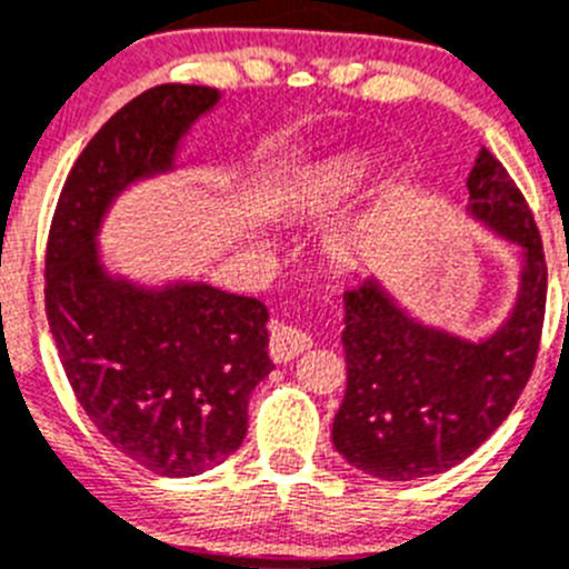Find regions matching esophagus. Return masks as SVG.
I'll list each match as a JSON object with an SVG mask.
<instances>
[{
  "label": "esophagus",
  "mask_w": 569,
  "mask_h": 569,
  "mask_svg": "<svg viewBox=\"0 0 569 569\" xmlns=\"http://www.w3.org/2000/svg\"><path fill=\"white\" fill-rule=\"evenodd\" d=\"M311 348V335L303 329L289 326V322H272V337H269V355L274 362H289Z\"/></svg>",
  "instance_id": "1"
}]
</instances>
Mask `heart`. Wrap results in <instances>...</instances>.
<instances>
[{
  "label": "heart",
  "instance_id": "heart-1",
  "mask_svg": "<svg viewBox=\"0 0 569 569\" xmlns=\"http://www.w3.org/2000/svg\"><path fill=\"white\" fill-rule=\"evenodd\" d=\"M368 156L360 150H342L309 163L289 181L280 196V207L291 221H326L340 212L368 176ZM371 249V227L355 223L335 232L326 243L331 263L351 269Z\"/></svg>",
  "mask_w": 569,
  "mask_h": 569
}]
</instances>
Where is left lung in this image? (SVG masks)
<instances>
[{"label":"left lung","instance_id":"left-lung-1","mask_svg":"<svg viewBox=\"0 0 569 569\" xmlns=\"http://www.w3.org/2000/svg\"><path fill=\"white\" fill-rule=\"evenodd\" d=\"M470 214L521 249L510 317L485 340L422 326L366 280L346 291V397L331 439L348 465L386 482L442 473L513 411L539 355L547 263L525 196L482 147L468 176Z\"/></svg>","mask_w":569,"mask_h":569}]
</instances>
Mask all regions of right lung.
<instances>
[{
  "instance_id": "obj_1",
  "label": "right lung",
  "mask_w": 569,
  "mask_h": 569,
  "mask_svg": "<svg viewBox=\"0 0 569 569\" xmlns=\"http://www.w3.org/2000/svg\"><path fill=\"white\" fill-rule=\"evenodd\" d=\"M221 93L158 84L76 158L44 254V311L79 406L141 468L196 476L240 448L249 397L272 371L269 311L207 283L141 289L99 260L101 218L132 181L172 170L178 141Z\"/></svg>"
}]
</instances>
